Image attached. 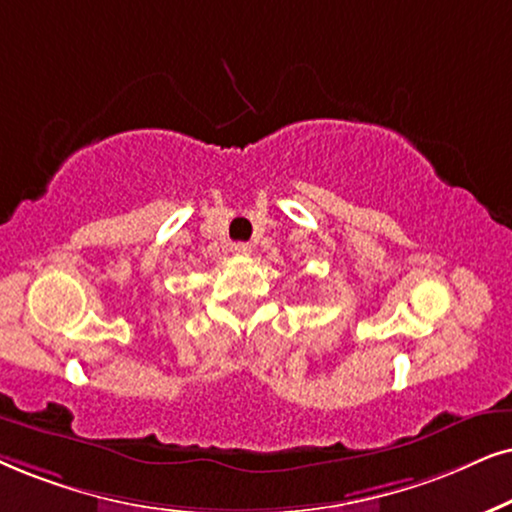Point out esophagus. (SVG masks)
<instances>
[{
	"instance_id": "esophagus-1",
	"label": "esophagus",
	"mask_w": 512,
	"mask_h": 512,
	"mask_svg": "<svg viewBox=\"0 0 512 512\" xmlns=\"http://www.w3.org/2000/svg\"><path fill=\"white\" fill-rule=\"evenodd\" d=\"M231 250H234V255L245 257V255H250V252H252V245L250 243H234V245H231Z\"/></svg>"
}]
</instances>
